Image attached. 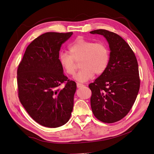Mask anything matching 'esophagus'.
Listing matches in <instances>:
<instances>
[{
  "mask_svg": "<svg viewBox=\"0 0 154 154\" xmlns=\"http://www.w3.org/2000/svg\"><path fill=\"white\" fill-rule=\"evenodd\" d=\"M83 86H84V84H80V83H77V87L78 88L82 87H83Z\"/></svg>",
  "mask_w": 154,
  "mask_h": 154,
  "instance_id": "1",
  "label": "esophagus"
}]
</instances>
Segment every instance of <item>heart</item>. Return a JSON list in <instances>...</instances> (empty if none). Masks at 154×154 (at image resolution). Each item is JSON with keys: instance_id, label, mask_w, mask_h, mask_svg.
Returning <instances> with one entry per match:
<instances>
[{"instance_id": "1", "label": "heart", "mask_w": 154, "mask_h": 154, "mask_svg": "<svg viewBox=\"0 0 154 154\" xmlns=\"http://www.w3.org/2000/svg\"><path fill=\"white\" fill-rule=\"evenodd\" d=\"M69 52H61L59 61L64 72L74 75L76 71V62L81 68L75 79L80 82L91 79L94 74H102L107 69L110 60V51L104 42L78 38L69 45Z\"/></svg>"}]
</instances>
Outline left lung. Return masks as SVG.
I'll use <instances>...</instances> for the list:
<instances>
[{
    "mask_svg": "<svg viewBox=\"0 0 154 154\" xmlns=\"http://www.w3.org/2000/svg\"><path fill=\"white\" fill-rule=\"evenodd\" d=\"M106 38L110 60L102 74L88 85L94 116L104 123H114L125 117L136 100L140 81L138 63L131 47L118 34L105 29L90 32Z\"/></svg>",
    "mask_w": 154,
    "mask_h": 154,
    "instance_id": "left-lung-1",
    "label": "left lung"
}]
</instances>
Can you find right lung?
I'll return each instance as SVG.
<instances>
[{
  "instance_id": "1",
  "label": "right lung",
  "mask_w": 154,
  "mask_h": 154,
  "mask_svg": "<svg viewBox=\"0 0 154 154\" xmlns=\"http://www.w3.org/2000/svg\"><path fill=\"white\" fill-rule=\"evenodd\" d=\"M72 34L47 32L38 36L28 45L18 66L19 100L33 120L46 127L66 124L74 107L76 83L63 74L59 61L60 47Z\"/></svg>"
}]
</instances>
